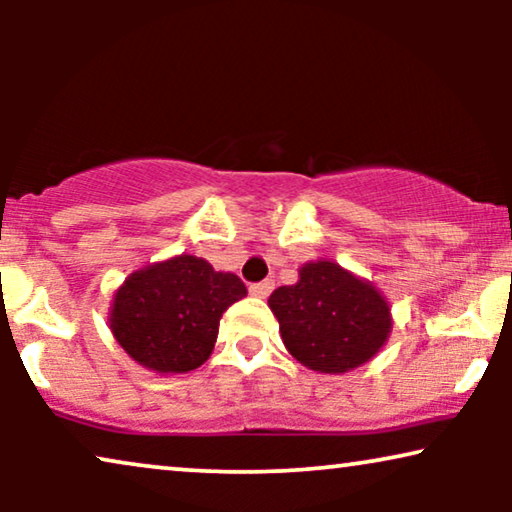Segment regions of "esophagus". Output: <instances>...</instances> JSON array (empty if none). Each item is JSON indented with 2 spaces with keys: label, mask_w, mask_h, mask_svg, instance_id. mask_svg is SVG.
<instances>
[{
  "label": "esophagus",
  "mask_w": 512,
  "mask_h": 512,
  "mask_svg": "<svg viewBox=\"0 0 512 512\" xmlns=\"http://www.w3.org/2000/svg\"><path fill=\"white\" fill-rule=\"evenodd\" d=\"M272 289H275V282H272V279H263V282L251 284L249 293H251V296H256V298H268Z\"/></svg>",
  "instance_id": "esophagus-1"
}]
</instances>
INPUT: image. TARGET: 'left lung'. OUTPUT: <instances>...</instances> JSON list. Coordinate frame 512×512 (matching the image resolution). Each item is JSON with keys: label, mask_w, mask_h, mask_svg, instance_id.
I'll return each instance as SVG.
<instances>
[{"label": "left lung", "mask_w": 512, "mask_h": 512, "mask_svg": "<svg viewBox=\"0 0 512 512\" xmlns=\"http://www.w3.org/2000/svg\"><path fill=\"white\" fill-rule=\"evenodd\" d=\"M289 352L319 373H347L380 352L391 331L387 300L373 284L317 261L300 268L293 286L268 300Z\"/></svg>", "instance_id": "obj_1"}]
</instances>
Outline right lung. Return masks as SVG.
Listing matches in <instances>:
<instances>
[{"mask_svg": "<svg viewBox=\"0 0 512 512\" xmlns=\"http://www.w3.org/2000/svg\"><path fill=\"white\" fill-rule=\"evenodd\" d=\"M244 296L247 286L233 272L174 256L125 279L111 307V333L144 368L188 373L209 359L221 314Z\"/></svg>", "mask_w": 512, "mask_h": 512, "instance_id": "obj_1", "label": "right lung"}]
</instances>
